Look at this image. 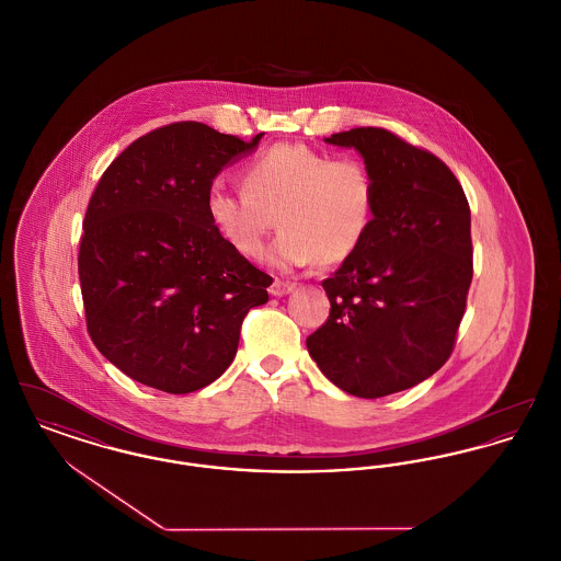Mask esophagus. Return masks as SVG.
<instances>
[{"instance_id": "1", "label": "esophagus", "mask_w": 561, "mask_h": 561, "mask_svg": "<svg viewBox=\"0 0 561 561\" xmlns=\"http://www.w3.org/2000/svg\"><path fill=\"white\" fill-rule=\"evenodd\" d=\"M295 290V284H290V282H284V279H273V284H271V288H268V293L273 295V297H284V295H288V293H293Z\"/></svg>"}]
</instances>
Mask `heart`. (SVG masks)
Returning a JSON list of instances; mask_svg holds the SVG:
<instances>
[{"label":"heart","mask_w":561,"mask_h":561,"mask_svg":"<svg viewBox=\"0 0 561 561\" xmlns=\"http://www.w3.org/2000/svg\"><path fill=\"white\" fill-rule=\"evenodd\" d=\"M243 188L211 184L209 222L232 250L259 259L277 218L282 232L266 259L279 268L347 261L363 245L377 205L375 178L363 161L288 141L243 167Z\"/></svg>","instance_id":"b5f03b06"}]
</instances>
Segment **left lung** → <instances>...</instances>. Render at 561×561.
<instances>
[{
  "mask_svg": "<svg viewBox=\"0 0 561 561\" xmlns=\"http://www.w3.org/2000/svg\"><path fill=\"white\" fill-rule=\"evenodd\" d=\"M356 148L377 186L363 245L324 279L327 324L307 350L347 394L413 388L449 360L472 282L470 207L454 171L381 127L334 133Z\"/></svg>",
  "mask_w": 561,
  "mask_h": 561,
  "instance_id": "1",
  "label": "left lung"
}]
</instances>
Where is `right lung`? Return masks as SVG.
Segmentation results:
<instances>
[{"mask_svg": "<svg viewBox=\"0 0 561 561\" xmlns=\"http://www.w3.org/2000/svg\"><path fill=\"white\" fill-rule=\"evenodd\" d=\"M243 141L182 121L141 135L103 171L78 252L87 330L135 381L191 394L232 363L271 275L220 237L205 197Z\"/></svg>", "mask_w": 561, "mask_h": 561, "instance_id": "1", "label": "right lung"}]
</instances>
